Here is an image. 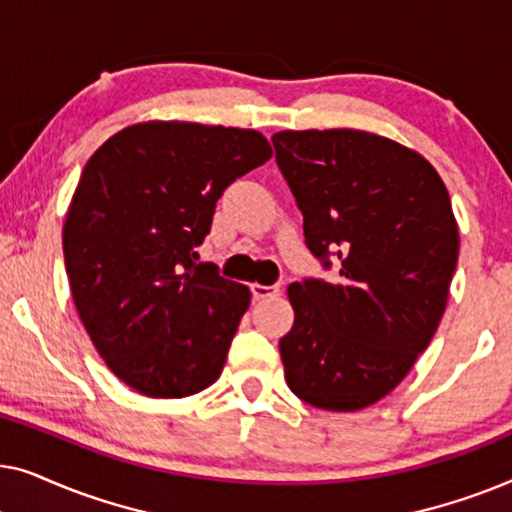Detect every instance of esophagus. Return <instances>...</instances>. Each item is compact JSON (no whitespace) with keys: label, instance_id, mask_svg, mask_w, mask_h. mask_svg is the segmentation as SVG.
Segmentation results:
<instances>
[{"label":"esophagus","instance_id":"1","mask_svg":"<svg viewBox=\"0 0 512 512\" xmlns=\"http://www.w3.org/2000/svg\"><path fill=\"white\" fill-rule=\"evenodd\" d=\"M279 284H272V286H265V284H254L251 286V293H254L256 300H265V298H277L279 296Z\"/></svg>","mask_w":512,"mask_h":512}]
</instances>
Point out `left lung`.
<instances>
[{
    "label": "left lung",
    "instance_id": "left-lung-1",
    "mask_svg": "<svg viewBox=\"0 0 512 512\" xmlns=\"http://www.w3.org/2000/svg\"><path fill=\"white\" fill-rule=\"evenodd\" d=\"M277 165L305 242L338 282L289 286L296 319L279 340L289 389L354 412L394 391L443 319L459 258L450 193L417 151L366 130H282Z\"/></svg>",
    "mask_w": 512,
    "mask_h": 512
}]
</instances>
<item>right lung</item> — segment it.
I'll return each instance as SVG.
<instances>
[{
	"label": "right lung",
	"mask_w": 512,
	"mask_h": 512,
	"mask_svg": "<svg viewBox=\"0 0 512 512\" xmlns=\"http://www.w3.org/2000/svg\"><path fill=\"white\" fill-rule=\"evenodd\" d=\"M261 132L135 123L83 167L62 251L76 312L111 373L139 394L184 398L219 380L249 286L195 265L216 200L270 160Z\"/></svg>",
	"instance_id": "obj_1"
}]
</instances>
